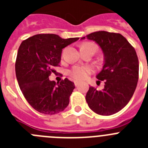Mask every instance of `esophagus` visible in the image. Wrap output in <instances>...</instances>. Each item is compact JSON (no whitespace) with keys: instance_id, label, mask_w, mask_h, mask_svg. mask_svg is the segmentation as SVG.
Returning <instances> with one entry per match:
<instances>
[{"instance_id":"1","label":"esophagus","mask_w":148,"mask_h":148,"mask_svg":"<svg viewBox=\"0 0 148 148\" xmlns=\"http://www.w3.org/2000/svg\"><path fill=\"white\" fill-rule=\"evenodd\" d=\"M74 84H75V87H78V86L79 85V84H80V82H78V81H75V82H74Z\"/></svg>"}]
</instances>
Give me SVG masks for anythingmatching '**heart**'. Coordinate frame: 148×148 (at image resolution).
Instances as JSON below:
<instances>
[{
    "label": "heart",
    "mask_w": 148,
    "mask_h": 148,
    "mask_svg": "<svg viewBox=\"0 0 148 148\" xmlns=\"http://www.w3.org/2000/svg\"><path fill=\"white\" fill-rule=\"evenodd\" d=\"M95 47L96 48V47L92 43H86L82 45V47ZM91 73L92 69L87 66H75L70 71V75L75 80H84L87 78Z\"/></svg>",
    "instance_id": "heart-1"
}]
</instances>
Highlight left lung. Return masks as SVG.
<instances>
[{
    "mask_svg": "<svg viewBox=\"0 0 148 148\" xmlns=\"http://www.w3.org/2000/svg\"><path fill=\"white\" fill-rule=\"evenodd\" d=\"M86 38L95 41L102 50L104 64L96 78L104 81L102 90L90 87L86 101L89 108L97 114H115L127 104L136 88L138 80L136 52L119 33L99 31L86 35Z\"/></svg>",
    "mask_w": 148,
    "mask_h": 148,
    "instance_id": "left-lung-1",
    "label": "left lung"
}]
</instances>
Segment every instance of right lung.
Segmentation results:
<instances>
[{"label": "right lung", "mask_w": 148, "mask_h": 148, "mask_svg": "<svg viewBox=\"0 0 148 148\" xmlns=\"http://www.w3.org/2000/svg\"><path fill=\"white\" fill-rule=\"evenodd\" d=\"M79 38H61L56 34H38L21 44L15 62L16 78L29 104L39 113L54 115L66 108L75 84L67 78L56 83L49 76L61 58L62 49Z\"/></svg>", "instance_id": "obj_1"}]
</instances>
